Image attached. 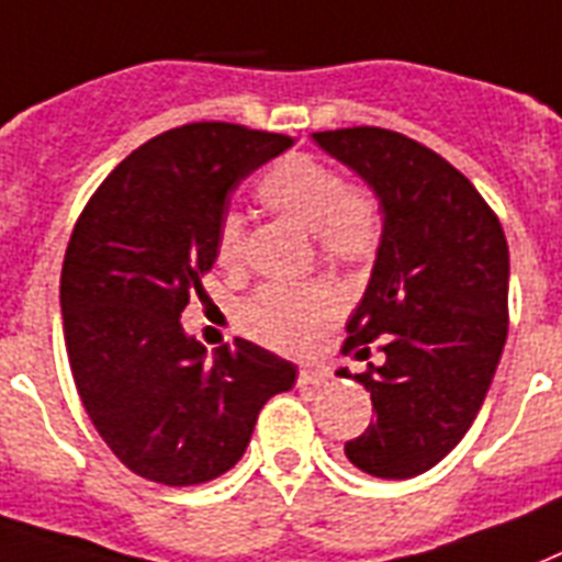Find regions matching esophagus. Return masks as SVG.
<instances>
[{
    "instance_id": "1",
    "label": "esophagus",
    "mask_w": 562,
    "mask_h": 562,
    "mask_svg": "<svg viewBox=\"0 0 562 562\" xmlns=\"http://www.w3.org/2000/svg\"><path fill=\"white\" fill-rule=\"evenodd\" d=\"M328 378H331V369L328 367H303L300 369V375H296V384L321 386V384H328Z\"/></svg>"
}]
</instances>
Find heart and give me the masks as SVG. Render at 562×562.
<instances>
[{
    "label": "heart",
    "mask_w": 562,
    "mask_h": 562,
    "mask_svg": "<svg viewBox=\"0 0 562 562\" xmlns=\"http://www.w3.org/2000/svg\"><path fill=\"white\" fill-rule=\"evenodd\" d=\"M259 202L273 213L314 231L323 257L360 266L381 245V207L363 187L346 184L344 176L312 155H285L273 161L257 184ZM216 262L234 268L245 254V218L225 213L213 239ZM340 312V296L326 280L268 282L241 305V328L277 352L303 355L321 340L323 328Z\"/></svg>",
    "instance_id": "heart-1"
}]
</instances>
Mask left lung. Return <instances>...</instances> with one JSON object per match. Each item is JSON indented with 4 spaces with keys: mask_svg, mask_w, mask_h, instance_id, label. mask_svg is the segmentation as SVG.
<instances>
[{
    "mask_svg": "<svg viewBox=\"0 0 562 562\" xmlns=\"http://www.w3.org/2000/svg\"><path fill=\"white\" fill-rule=\"evenodd\" d=\"M375 190L384 231L344 352L384 363L352 375L375 422L346 441L369 476L413 479L453 450L485 401L508 337V241L476 187L441 155L378 126L314 132Z\"/></svg>",
    "mask_w": 562,
    "mask_h": 562,
    "instance_id": "left-lung-1",
    "label": "left lung"
}]
</instances>
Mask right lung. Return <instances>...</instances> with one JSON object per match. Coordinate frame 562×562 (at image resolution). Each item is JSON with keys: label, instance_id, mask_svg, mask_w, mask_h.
I'll return each instance as SVG.
<instances>
[{"label": "right lung", "instance_id": "right-lung-1", "mask_svg": "<svg viewBox=\"0 0 562 562\" xmlns=\"http://www.w3.org/2000/svg\"><path fill=\"white\" fill-rule=\"evenodd\" d=\"M289 147L236 123L161 132L109 172L71 231L59 277L71 375L100 439L149 482L227 473L266 401L294 386V363L262 346L236 337L207 360L181 326L231 193Z\"/></svg>", "mask_w": 562, "mask_h": 562}]
</instances>
